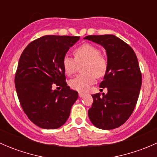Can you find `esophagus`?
I'll list each match as a JSON object with an SVG mask.
<instances>
[{"label":"esophagus","instance_id":"34e87169","mask_svg":"<svg viewBox=\"0 0 157 157\" xmlns=\"http://www.w3.org/2000/svg\"><path fill=\"white\" fill-rule=\"evenodd\" d=\"M83 96H84V93H79V96H80V98L81 97H83Z\"/></svg>","mask_w":157,"mask_h":157}]
</instances>
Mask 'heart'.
I'll return each instance as SVG.
<instances>
[{
  "label": "heart",
  "instance_id": "obj_1",
  "mask_svg": "<svg viewBox=\"0 0 157 157\" xmlns=\"http://www.w3.org/2000/svg\"><path fill=\"white\" fill-rule=\"evenodd\" d=\"M74 59L69 55H65L62 59V67L66 75L75 74L82 64L81 74L70 80L71 89L78 92L86 93L90 86L94 83L96 77H103L108 68V61L100 50L92 44H83L73 51Z\"/></svg>",
  "mask_w": 157,
  "mask_h": 157
}]
</instances>
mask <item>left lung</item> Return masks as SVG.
<instances>
[{
    "mask_svg": "<svg viewBox=\"0 0 157 157\" xmlns=\"http://www.w3.org/2000/svg\"><path fill=\"white\" fill-rule=\"evenodd\" d=\"M85 39L106 50L108 68L99 87L106 94L92 95L93 102L88 115L96 128L111 130L120 127L129 118L137 104L142 75L134 50L114 35L87 36Z\"/></svg>",
    "mask_w": 157,
    "mask_h": 157,
    "instance_id": "obj_1",
    "label": "left lung"
}]
</instances>
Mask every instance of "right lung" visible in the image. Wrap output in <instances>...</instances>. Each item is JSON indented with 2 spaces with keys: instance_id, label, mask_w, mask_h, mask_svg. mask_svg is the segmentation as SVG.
<instances>
[{
  "instance_id": "1",
  "label": "right lung",
  "mask_w": 157,
  "mask_h": 157,
  "mask_svg": "<svg viewBox=\"0 0 157 157\" xmlns=\"http://www.w3.org/2000/svg\"><path fill=\"white\" fill-rule=\"evenodd\" d=\"M79 39L80 36H42L30 42L20 56L15 74L17 96L25 114L39 127L62 126L78 98V93L66 83L62 59ZM55 84L61 90H52Z\"/></svg>"
}]
</instances>
